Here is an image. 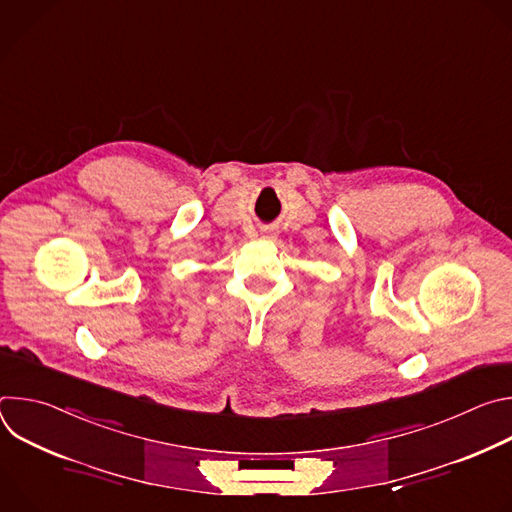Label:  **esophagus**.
I'll return each mask as SVG.
<instances>
[{
	"instance_id": "1",
	"label": "esophagus",
	"mask_w": 512,
	"mask_h": 512,
	"mask_svg": "<svg viewBox=\"0 0 512 512\" xmlns=\"http://www.w3.org/2000/svg\"><path fill=\"white\" fill-rule=\"evenodd\" d=\"M265 233H269V231H265Z\"/></svg>"
}]
</instances>
